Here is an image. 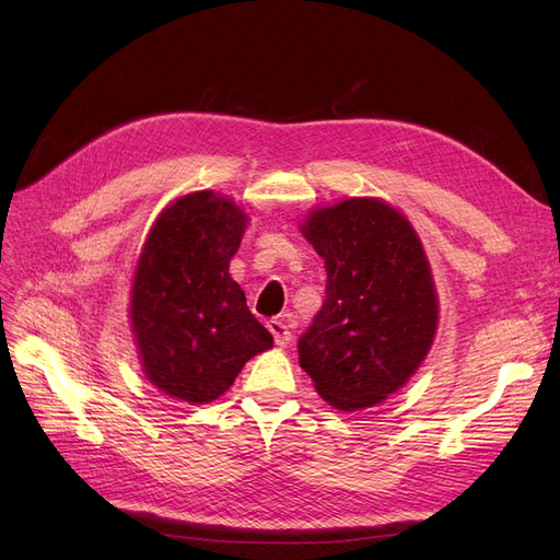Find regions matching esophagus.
Listing matches in <instances>:
<instances>
[{"instance_id":"34e87169","label":"esophagus","mask_w":560,"mask_h":560,"mask_svg":"<svg viewBox=\"0 0 560 560\" xmlns=\"http://www.w3.org/2000/svg\"><path fill=\"white\" fill-rule=\"evenodd\" d=\"M268 331L273 334L276 346H280V348H284L287 343L292 341V331H290V327L284 325L282 319H270V322H268Z\"/></svg>"}]
</instances>
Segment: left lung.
I'll use <instances>...</instances> for the list:
<instances>
[{"instance_id": "1", "label": "left lung", "mask_w": 560, "mask_h": 560, "mask_svg": "<svg viewBox=\"0 0 560 560\" xmlns=\"http://www.w3.org/2000/svg\"><path fill=\"white\" fill-rule=\"evenodd\" d=\"M301 233L325 259V303L299 338V364L341 411L381 404L409 381L434 341L439 303L425 249L378 198L313 210Z\"/></svg>"}]
</instances>
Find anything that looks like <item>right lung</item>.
I'll use <instances>...</instances> for the list:
<instances>
[{"mask_svg": "<svg viewBox=\"0 0 560 560\" xmlns=\"http://www.w3.org/2000/svg\"><path fill=\"white\" fill-rule=\"evenodd\" d=\"M247 214L222 194L194 191L151 226L130 292V327L144 376L189 404L224 395L273 336L229 276Z\"/></svg>", "mask_w": 560, "mask_h": 560, "instance_id": "1", "label": "right lung"}]
</instances>
